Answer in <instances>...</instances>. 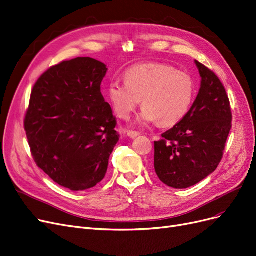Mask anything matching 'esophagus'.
Instances as JSON below:
<instances>
[{"label":"esophagus","instance_id":"esophagus-1","mask_svg":"<svg viewBox=\"0 0 256 256\" xmlns=\"http://www.w3.org/2000/svg\"><path fill=\"white\" fill-rule=\"evenodd\" d=\"M128 136L130 138H136L137 136H139V133H138V132H136V130H128Z\"/></svg>","mask_w":256,"mask_h":256}]
</instances>
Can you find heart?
<instances>
[{
	"instance_id": "b5f03b06",
	"label": "heart",
	"mask_w": 256,
	"mask_h": 256,
	"mask_svg": "<svg viewBox=\"0 0 256 256\" xmlns=\"http://www.w3.org/2000/svg\"><path fill=\"white\" fill-rule=\"evenodd\" d=\"M124 79L112 81L108 86V97L122 119H128L142 99L140 121L171 126L186 115L195 97L191 76L168 64L134 65L126 72Z\"/></svg>"
}]
</instances>
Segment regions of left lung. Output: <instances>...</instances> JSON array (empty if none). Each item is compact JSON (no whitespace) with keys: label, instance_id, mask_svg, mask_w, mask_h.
Segmentation results:
<instances>
[{"label":"left lung","instance_id":"8db88e82","mask_svg":"<svg viewBox=\"0 0 256 256\" xmlns=\"http://www.w3.org/2000/svg\"><path fill=\"white\" fill-rule=\"evenodd\" d=\"M195 63L202 77L196 100L186 115L154 142L155 172L174 188L192 186L215 171L232 128L224 84L210 68Z\"/></svg>","mask_w":256,"mask_h":256}]
</instances>
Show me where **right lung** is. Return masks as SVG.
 <instances>
[{"label":"right lung","instance_id":"obj_1","mask_svg":"<svg viewBox=\"0 0 256 256\" xmlns=\"http://www.w3.org/2000/svg\"><path fill=\"white\" fill-rule=\"evenodd\" d=\"M106 66L88 58L54 65L36 80L24 128L34 162L61 186L85 191L104 178L120 135L101 94Z\"/></svg>","mask_w":256,"mask_h":256}]
</instances>
